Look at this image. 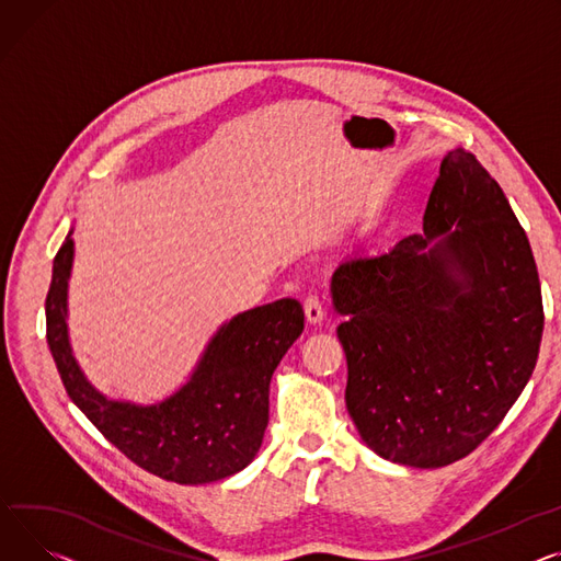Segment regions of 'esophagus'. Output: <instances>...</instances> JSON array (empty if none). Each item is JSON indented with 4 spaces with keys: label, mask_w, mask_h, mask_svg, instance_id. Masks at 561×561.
<instances>
[{
    "label": "esophagus",
    "mask_w": 561,
    "mask_h": 561,
    "mask_svg": "<svg viewBox=\"0 0 561 561\" xmlns=\"http://www.w3.org/2000/svg\"><path fill=\"white\" fill-rule=\"evenodd\" d=\"M305 313H307V320H309L311 324L322 322V318H324V309H322V302L318 300L316 295H309L307 300H305Z\"/></svg>",
    "instance_id": "obj_1"
}]
</instances>
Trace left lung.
I'll return each instance as SVG.
<instances>
[{
	"mask_svg": "<svg viewBox=\"0 0 561 561\" xmlns=\"http://www.w3.org/2000/svg\"><path fill=\"white\" fill-rule=\"evenodd\" d=\"M345 316V401L386 460L435 469L503 422L537 365L543 302L526 230L465 148L446 153L424 234L354 254L331 277Z\"/></svg>",
	"mask_w": 561,
	"mask_h": 561,
	"instance_id": "obj_1",
	"label": "left lung"
}]
</instances>
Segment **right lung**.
Masks as SVG:
<instances>
[{
	"label": "right lung",
	"instance_id": "right-lung-1",
	"mask_svg": "<svg viewBox=\"0 0 561 561\" xmlns=\"http://www.w3.org/2000/svg\"><path fill=\"white\" fill-rule=\"evenodd\" d=\"M71 232L62 241L47 293V343L69 399L107 442L137 467L180 484H203L245 469L268 426V388L282 356L305 329L290 297L254 307L222 324L192 379L153 405L112 401L96 392L71 356L67 279Z\"/></svg>",
	"mask_w": 561,
	"mask_h": 561
}]
</instances>
